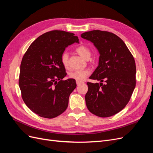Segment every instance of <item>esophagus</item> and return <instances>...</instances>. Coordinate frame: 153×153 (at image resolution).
I'll use <instances>...</instances> for the list:
<instances>
[{
  "label": "esophagus",
  "instance_id": "1",
  "mask_svg": "<svg viewBox=\"0 0 153 153\" xmlns=\"http://www.w3.org/2000/svg\"><path fill=\"white\" fill-rule=\"evenodd\" d=\"M82 82H78V81H76V85H80L81 84H82Z\"/></svg>",
  "mask_w": 153,
  "mask_h": 153
}]
</instances>
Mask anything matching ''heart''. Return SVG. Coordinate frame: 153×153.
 I'll use <instances>...</instances> for the list:
<instances>
[{
	"mask_svg": "<svg viewBox=\"0 0 153 153\" xmlns=\"http://www.w3.org/2000/svg\"><path fill=\"white\" fill-rule=\"evenodd\" d=\"M76 52L85 60H89L91 56V50L85 45H80L76 48ZM61 63L64 68H67L69 66V53L67 52L62 53L61 57ZM90 71L89 69L83 70H76L71 72L69 74V76L71 79L75 80L78 82H83L86 77L89 75Z\"/></svg>",
	"mask_w": 153,
	"mask_h": 153,
	"instance_id": "obj_1",
	"label": "heart"
}]
</instances>
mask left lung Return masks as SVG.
<instances>
[{
  "label": "left lung",
  "instance_id": "1",
  "mask_svg": "<svg viewBox=\"0 0 153 153\" xmlns=\"http://www.w3.org/2000/svg\"><path fill=\"white\" fill-rule=\"evenodd\" d=\"M81 37L93 43L100 53L98 66L89 78L100 83H87V107L98 117L112 116L126 106L135 89V59L124 41L112 32L94 30Z\"/></svg>",
  "mask_w": 153,
  "mask_h": 153
}]
</instances>
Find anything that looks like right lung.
<instances>
[{
  "label": "right lung",
  "mask_w": 153,
  "mask_h": 153,
  "mask_svg": "<svg viewBox=\"0 0 153 153\" xmlns=\"http://www.w3.org/2000/svg\"><path fill=\"white\" fill-rule=\"evenodd\" d=\"M74 43L79 39L73 33L50 31L32 42L22 58L18 82L22 99L40 117H56L68 107L76 84L71 78L62 80L67 73L61 57Z\"/></svg>",
  "instance_id": "obj_1"
}]
</instances>
